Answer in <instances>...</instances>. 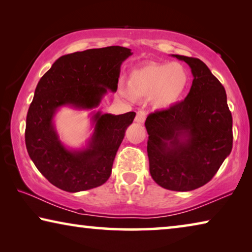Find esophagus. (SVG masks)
<instances>
[{"instance_id":"34e87169","label":"esophagus","mask_w":252,"mask_h":252,"mask_svg":"<svg viewBox=\"0 0 252 252\" xmlns=\"http://www.w3.org/2000/svg\"><path fill=\"white\" fill-rule=\"evenodd\" d=\"M146 118H147V113L144 112V111H138V113H136L135 116V122L142 125V123L146 121Z\"/></svg>"}]
</instances>
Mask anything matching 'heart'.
Returning a JSON list of instances; mask_svg holds the SVG:
<instances>
[{
    "label": "heart",
    "mask_w": 252,
    "mask_h": 252,
    "mask_svg": "<svg viewBox=\"0 0 252 252\" xmlns=\"http://www.w3.org/2000/svg\"><path fill=\"white\" fill-rule=\"evenodd\" d=\"M189 82V72L181 63L152 62L132 70L127 85L120 82L118 91L129 101L151 97L153 106L163 110L182 99Z\"/></svg>",
    "instance_id": "b5f03b06"
}]
</instances>
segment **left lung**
Segmentation results:
<instances>
[{"mask_svg": "<svg viewBox=\"0 0 252 252\" xmlns=\"http://www.w3.org/2000/svg\"><path fill=\"white\" fill-rule=\"evenodd\" d=\"M190 66L189 94L146 120L150 174L160 187L191 191L212 179L232 150V116L223 85L201 60L171 54Z\"/></svg>", "mask_w": 252, "mask_h": 252, "instance_id": "1", "label": "left lung"}]
</instances>
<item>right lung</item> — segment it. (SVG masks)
I'll return each instance as SVG.
<instances>
[{
  "label": "right lung",
  "instance_id": "add662e5",
  "mask_svg": "<svg viewBox=\"0 0 252 252\" xmlns=\"http://www.w3.org/2000/svg\"><path fill=\"white\" fill-rule=\"evenodd\" d=\"M133 53L123 46L63 55L40 79L30 104L25 146L37 170L67 192L93 189L110 178L114 158L135 112L96 111L108 92H117L122 63ZM62 107L92 110L93 133L84 146L62 142L54 119Z\"/></svg>",
  "mask_w": 252,
  "mask_h": 252
}]
</instances>
